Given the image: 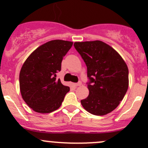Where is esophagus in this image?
I'll return each mask as SVG.
<instances>
[{"mask_svg":"<svg viewBox=\"0 0 148 148\" xmlns=\"http://www.w3.org/2000/svg\"><path fill=\"white\" fill-rule=\"evenodd\" d=\"M81 85H82V82H79L78 83H76V84H74V86H81Z\"/></svg>","mask_w":148,"mask_h":148,"instance_id":"1","label":"esophagus"}]
</instances>
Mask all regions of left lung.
Returning a JSON list of instances; mask_svg holds the SVG:
<instances>
[{
    "label": "left lung",
    "mask_w": 148,
    "mask_h": 148,
    "mask_svg": "<svg viewBox=\"0 0 148 148\" xmlns=\"http://www.w3.org/2000/svg\"><path fill=\"white\" fill-rule=\"evenodd\" d=\"M74 47L87 67L89 94L81 100L94 115H105L116 109L129 86V71L122 56L101 41L75 42Z\"/></svg>",
    "instance_id": "left-lung-1"
}]
</instances>
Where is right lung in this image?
Returning a JSON list of instances; mask_svg holds the SVG:
<instances>
[{
	"label": "right lung",
	"instance_id": "1",
	"mask_svg": "<svg viewBox=\"0 0 148 148\" xmlns=\"http://www.w3.org/2000/svg\"><path fill=\"white\" fill-rule=\"evenodd\" d=\"M73 42L52 40L40 46L26 59L19 74L22 98L34 111L50 113L60 107L66 94L69 92L56 79L62 62Z\"/></svg>",
	"mask_w": 148,
	"mask_h": 148
}]
</instances>
